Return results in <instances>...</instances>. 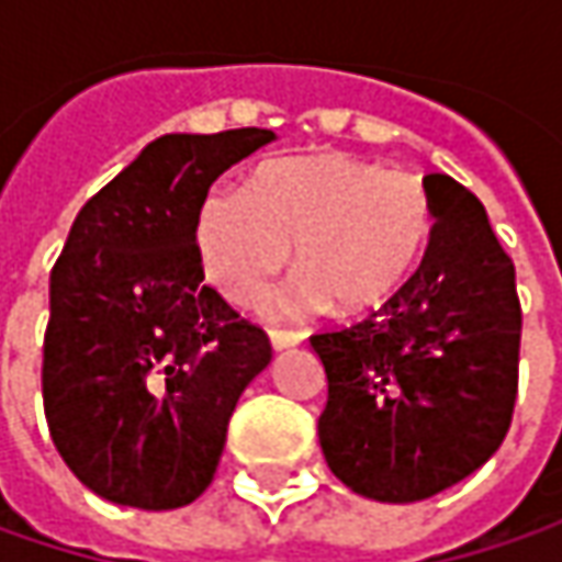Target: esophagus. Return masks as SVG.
<instances>
[{"mask_svg":"<svg viewBox=\"0 0 562 562\" xmlns=\"http://www.w3.org/2000/svg\"><path fill=\"white\" fill-rule=\"evenodd\" d=\"M269 337L274 350H291V347H296L303 340V335H296V331H271Z\"/></svg>","mask_w":562,"mask_h":562,"instance_id":"34e87169","label":"esophagus"}]
</instances>
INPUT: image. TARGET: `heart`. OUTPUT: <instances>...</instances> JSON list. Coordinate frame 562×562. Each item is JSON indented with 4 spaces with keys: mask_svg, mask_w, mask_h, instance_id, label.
Segmentation results:
<instances>
[{
    "mask_svg": "<svg viewBox=\"0 0 562 562\" xmlns=\"http://www.w3.org/2000/svg\"><path fill=\"white\" fill-rule=\"evenodd\" d=\"M435 227L422 178L350 156L274 159L252 190L212 187L196 215V244L209 278L237 303L269 291L291 262L303 271L266 303L269 318L325 310H381L409 281Z\"/></svg>",
    "mask_w": 562,
    "mask_h": 562,
    "instance_id": "1",
    "label": "heart"
}]
</instances>
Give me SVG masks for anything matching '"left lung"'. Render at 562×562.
<instances>
[{"instance_id":"left-lung-1","label":"left lung","mask_w":562,"mask_h":562,"mask_svg":"<svg viewBox=\"0 0 562 562\" xmlns=\"http://www.w3.org/2000/svg\"><path fill=\"white\" fill-rule=\"evenodd\" d=\"M435 231L416 274L366 322L313 335L328 378L318 443L344 485L413 504L463 482L507 438L522 310L485 205L428 175Z\"/></svg>"}]
</instances>
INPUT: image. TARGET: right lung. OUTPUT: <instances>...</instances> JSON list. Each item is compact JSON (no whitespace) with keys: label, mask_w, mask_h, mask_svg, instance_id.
I'll list each match as a JSON object with an SVG mask.
<instances>
[{"label":"right lung","mask_w":562,"mask_h":562,"mask_svg":"<svg viewBox=\"0 0 562 562\" xmlns=\"http://www.w3.org/2000/svg\"><path fill=\"white\" fill-rule=\"evenodd\" d=\"M271 140L262 127L165 134L68 231L49 274L43 406L55 450L102 501L193 504L271 362L266 331L203 284L196 247L212 181Z\"/></svg>","instance_id":"add662e5"}]
</instances>
